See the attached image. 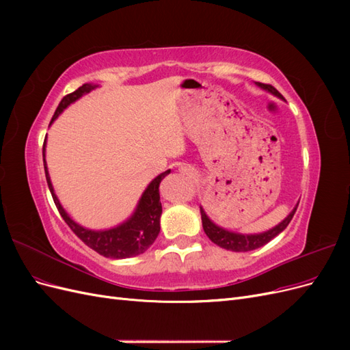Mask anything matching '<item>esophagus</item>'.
<instances>
[{
	"label": "esophagus",
	"mask_w": 350,
	"mask_h": 350,
	"mask_svg": "<svg viewBox=\"0 0 350 350\" xmlns=\"http://www.w3.org/2000/svg\"><path fill=\"white\" fill-rule=\"evenodd\" d=\"M181 172L185 174V175H193V169L189 167V166H183L181 167Z\"/></svg>",
	"instance_id": "34e87169"
}]
</instances>
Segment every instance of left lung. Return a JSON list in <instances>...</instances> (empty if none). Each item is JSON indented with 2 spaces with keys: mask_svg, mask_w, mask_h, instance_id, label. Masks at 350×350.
<instances>
[{
  "mask_svg": "<svg viewBox=\"0 0 350 350\" xmlns=\"http://www.w3.org/2000/svg\"><path fill=\"white\" fill-rule=\"evenodd\" d=\"M257 84L260 88L266 89L270 93L282 98V94L278 92V89H274L271 84H266V83H257ZM200 211H201V221H203V229L211 242H215L216 245H219L220 248H225L228 251L243 252V251L257 250L262 245H266V243L270 242L273 238H276L280 232H283L291 224V220L296 211V207L291 211V215L286 217L282 224H279L276 228H273L267 232H264V234H258V235H241V234H235V232H229V230L221 229L207 217L206 211L201 207H200Z\"/></svg>",
  "mask_w": 350,
  "mask_h": 350,
  "instance_id": "1",
  "label": "left lung"
}]
</instances>
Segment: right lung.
<instances>
[{
	"label": "right lung",
	"mask_w": 350,
	"mask_h": 350,
	"mask_svg": "<svg viewBox=\"0 0 350 350\" xmlns=\"http://www.w3.org/2000/svg\"><path fill=\"white\" fill-rule=\"evenodd\" d=\"M96 86H93V84H83V86L79 88L77 90H74L72 93L62 98L49 124H52V121H54L70 103L77 100L79 98L83 96L84 93H89ZM42 153H44V167H45L46 183L59 215L66 220V224L70 226V229L74 232V234L86 243L89 248L94 250L98 254H100V256L108 257V258H130V257L140 256V254H143L146 250L150 248V245L157 238L159 232H161L162 203H161V196H159V184H161L162 179L171 171H166L153 179V181L149 184V187L146 188V191L143 193L139 201V206H137L134 211V215L129 220L124 221L122 225L108 230H90L77 225L59 204V201L54 193V188H52L49 174L46 169L45 143H44V152Z\"/></svg>",
	"instance_id": "add662e5"
}]
</instances>
